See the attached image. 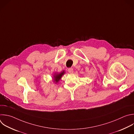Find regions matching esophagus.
Masks as SVG:
<instances>
[{
    "label": "esophagus",
    "mask_w": 134,
    "mask_h": 134,
    "mask_svg": "<svg viewBox=\"0 0 134 134\" xmlns=\"http://www.w3.org/2000/svg\"><path fill=\"white\" fill-rule=\"evenodd\" d=\"M68 72H69L70 74H72V73H73V72H74L73 69H72V68H68Z\"/></svg>",
    "instance_id": "1"
}]
</instances>
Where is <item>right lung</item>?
Here are the masks:
<instances>
[{
  "instance_id": "add662e5",
  "label": "right lung",
  "mask_w": 134,
  "mask_h": 134,
  "mask_svg": "<svg viewBox=\"0 0 134 134\" xmlns=\"http://www.w3.org/2000/svg\"><path fill=\"white\" fill-rule=\"evenodd\" d=\"M65 74V71H63V72H61L60 73H59V74H55V76H54V80H55V81H56V82H57L60 79V78H62V76L64 75Z\"/></svg>"
}]
</instances>
